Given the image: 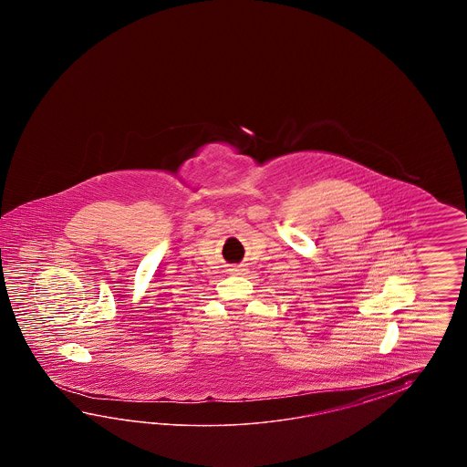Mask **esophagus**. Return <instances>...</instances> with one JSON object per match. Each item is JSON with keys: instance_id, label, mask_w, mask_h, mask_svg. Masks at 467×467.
<instances>
[{"instance_id": "1", "label": "esophagus", "mask_w": 467, "mask_h": 467, "mask_svg": "<svg viewBox=\"0 0 467 467\" xmlns=\"http://www.w3.org/2000/svg\"><path fill=\"white\" fill-rule=\"evenodd\" d=\"M244 270H245V268H242L240 265H235V267L230 268V272H232L234 275H240V274H244Z\"/></svg>"}]
</instances>
